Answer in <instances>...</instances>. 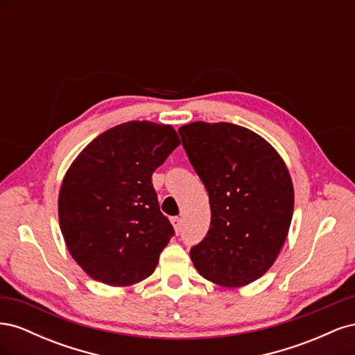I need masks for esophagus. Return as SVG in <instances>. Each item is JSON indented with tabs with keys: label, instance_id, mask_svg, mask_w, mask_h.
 Returning <instances> with one entry per match:
<instances>
[{
	"label": "esophagus",
	"instance_id": "esophagus-1",
	"mask_svg": "<svg viewBox=\"0 0 355 355\" xmlns=\"http://www.w3.org/2000/svg\"><path fill=\"white\" fill-rule=\"evenodd\" d=\"M170 222H171V225H173L175 231H176V232H179V231H180V228H182V220H180V218L175 216V218H171V219H170Z\"/></svg>",
	"mask_w": 355,
	"mask_h": 355
}]
</instances>
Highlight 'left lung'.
<instances>
[{"mask_svg": "<svg viewBox=\"0 0 355 355\" xmlns=\"http://www.w3.org/2000/svg\"><path fill=\"white\" fill-rule=\"evenodd\" d=\"M179 135L211 210L207 235L189 252L192 263L218 286L250 284L272 266L292 223L287 166L262 136L237 124L196 121Z\"/></svg>", "mask_w": 355, "mask_h": 355, "instance_id": "1", "label": "left lung"}]
</instances>
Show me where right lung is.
Returning <instances> with one entry per match:
<instances>
[{
  "label": "right lung",
  "mask_w": 355,
  "mask_h": 355,
  "mask_svg": "<svg viewBox=\"0 0 355 355\" xmlns=\"http://www.w3.org/2000/svg\"><path fill=\"white\" fill-rule=\"evenodd\" d=\"M179 144L168 124L128 121L72 161L59 191V225L73 261L93 280L125 287L154 272L175 230L159 211L151 178Z\"/></svg>",
  "instance_id": "obj_1"
}]
</instances>
